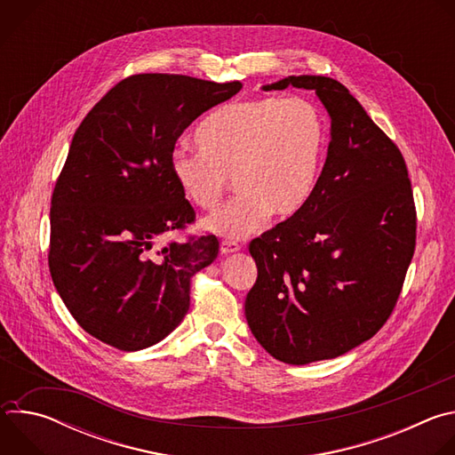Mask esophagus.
<instances>
[{
    "instance_id": "34e87169",
    "label": "esophagus",
    "mask_w": 455,
    "mask_h": 455,
    "mask_svg": "<svg viewBox=\"0 0 455 455\" xmlns=\"http://www.w3.org/2000/svg\"><path fill=\"white\" fill-rule=\"evenodd\" d=\"M241 250V244L237 241H230V239H223L221 244H220V251L221 253H234V251H239Z\"/></svg>"
}]
</instances>
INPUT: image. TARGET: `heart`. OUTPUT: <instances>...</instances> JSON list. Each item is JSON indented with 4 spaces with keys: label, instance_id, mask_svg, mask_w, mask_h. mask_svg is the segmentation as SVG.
<instances>
[{
    "label": "heart",
    "instance_id": "heart-1",
    "mask_svg": "<svg viewBox=\"0 0 455 455\" xmlns=\"http://www.w3.org/2000/svg\"><path fill=\"white\" fill-rule=\"evenodd\" d=\"M194 137L200 151L176 149L169 164L172 178L202 211L221 204L234 178L239 196L204 227L241 239L270 214L284 220L307 204L326 155L328 127L311 100L257 97L216 109Z\"/></svg>",
    "mask_w": 455,
    "mask_h": 455
}]
</instances>
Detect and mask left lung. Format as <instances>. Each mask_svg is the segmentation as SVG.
<instances>
[{
    "label": "left lung",
    "instance_id": "8db88e82",
    "mask_svg": "<svg viewBox=\"0 0 455 455\" xmlns=\"http://www.w3.org/2000/svg\"><path fill=\"white\" fill-rule=\"evenodd\" d=\"M313 90L331 116L328 158L307 204L248 250L257 281L248 326L274 358H337L391 316L416 248V205L405 158L349 90L299 76L263 86Z\"/></svg>",
    "mask_w": 455,
    "mask_h": 455
}]
</instances>
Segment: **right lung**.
Listing matches in <instances>:
<instances>
[{
    "mask_svg": "<svg viewBox=\"0 0 455 455\" xmlns=\"http://www.w3.org/2000/svg\"><path fill=\"white\" fill-rule=\"evenodd\" d=\"M243 84L139 74L84 116L55 181L48 267L79 326L120 351L165 339L190 304V279L220 251L212 234L162 237L196 212L171 172L185 129Z\"/></svg>",
    "mask_w": 455,
    "mask_h": 455,
    "instance_id": "obj_1",
    "label": "right lung"
}]
</instances>
